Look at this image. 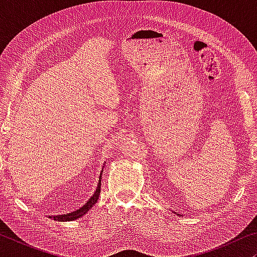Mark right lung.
Wrapping results in <instances>:
<instances>
[{"instance_id": "add662e5", "label": "right lung", "mask_w": 257, "mask_h": 257, "mask_svg": "<svg viewBox=\"0 0 257 257\" xmlns=\"http://www.w3.org/2000/svg\"><path fill=\"white\" fill-rule=\"evenodd\" d=\"M100 182H101V173H100V177H99V181H98V187L96 189V192H94V194L91 196L89 199V201H87L85 205H84L82 208L80 209H77L75 212L72 213H69V214H64V215H56V216H50L51 219H54L56 221H72V220H76L78 219V217L83 216L84 214L87 213V210H89L91 207L93 205H96V202L98 201V198H99V193H100Z\"/></svg>"}]
</instances>
